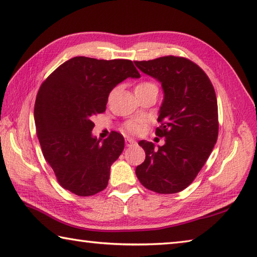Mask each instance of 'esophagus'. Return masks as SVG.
I'll return each mask as SVG.
<instances>
[{
  "label": "esophagus",
  "mask_w": 257,
  "mask_h": 257,
  "mask_svg": "<svg viewBox=\"0 0 257 257\" xmlns=\"http://www.w3.org/2000/svg\"><path fill=\"white\" fill-rule=\"evenodd\" d=\"M137 143V141L134 140V139H132V138H127L125 140V145H126V147H131V146H133V145H136Z\"/></svg>",
  "instance_id": "1"
}]
</instances>
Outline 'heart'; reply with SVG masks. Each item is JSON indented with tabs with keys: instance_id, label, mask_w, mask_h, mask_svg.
I'll use <instances>...</instances> for the list:
<instances>
[{
	"instance_id": "b5f03b06",
	"label": "heart",
	"mask_w": 257,
	"mask_h": 257,
	"mask_svg": "<svg viewBox=\"0 0 257 257\" xmlns=\"http://www.w3.org/2000/svg\"><path fill=\"white\" fill-rule=\"evenodd\" d=\"M151 88H157L155 83L152 82H142L139 83L134 91L139 92V91H143V90L147 89H151ZM145 119L143 118H134V119H130L128 121H126V124L124 126L125 131L131 133V134H139L142 132L143 127H145Z\"/></svg>"
}]
</instances>
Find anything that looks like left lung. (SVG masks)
<instances>
[{"label":"left lung","instance_id":"8db88e82","mask_svg":"<svg viewBox=\"0 0 257 257\" xmlns=\"http://www.w3.org/2000/svg\"><path fill=\"white\" fill-rule=\"evenodd\" d=\"M139 70L161 83L156 134L165 145L142 140L146 160L136 169L146 188L173 194L190 185L203 167L218 139L217 97L208 75L184 57L165 56L134 62Z\"/></svg>","mask_w":257,"mask_h":257}]
</instances>
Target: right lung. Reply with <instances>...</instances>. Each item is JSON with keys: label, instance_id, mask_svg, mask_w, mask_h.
Segmentation results:
<instances>
[{"label": "right lung", "instance_id": "1", "mask_svg": "<svg viewBox=\"0 0 257 257\" xmlns=\"http://www.w3.org/2000/svg\"><path fill=\"white\" fill-rule=\"evenodd\" d=\"M132 61L71 58L40 85L35 124L43 155L60 185L79 196L105 190L110 166L124 150V138L92 136L93 117L106 110L108 96L125 79L140 78Z\"/></svg>", "mask_w": 257, "mask_h": 257}]
</instances>
